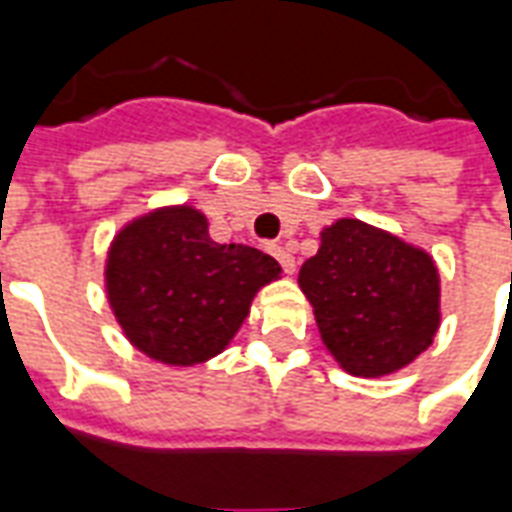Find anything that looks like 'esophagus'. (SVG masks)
Wrapping results in <instances>:
<instances>
[{
    "label": "esophagus",
    "mask_w": 512,
    "mask_h": 512,
    "mask_svg": "<svg viewBox=\"0 0 512 512\" xmlns=\"http://www.w3.org/2000/svg\"><path fill=\"white\" fill-rule=\"evenodd\" d=\"M271 255L277 257L279 266H282V271H285V274H293V271H296V257L290 255L288 246L274 244V246H271Z\"/></svg>",
    "instance_id": "1"
}]
</instances>
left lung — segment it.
I'll use <instances>...</instances> for the list:
<instances>
[{
    "label": "left lung",
    "mask_w": 512,
    "mask_h": 512,
    "mask_svg": "<svg viewBox=\"0 0 512 512\" xmlns=\"http://www.w3.org/2000/svg\"><path fill=\"white\" fill-rule=\"evenodd\" d=\"M323 345L345 373L389 376L439 332V271L428 252L359 219H337L299 271Z\"/></svg>",
    "instance_id": "left-lung-1"
}]
</instances>
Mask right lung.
I'll list each match as a JSON object with an SVG mask.
<instances>
[{"label": "right lung", "instance_id": "obj_1", "mask_svg": "<svg viewBox=\"0 0 512 512\" xmlns=\"http://www.w3.org/2000/svg\"><path fill=\"white\" fill-rule=\"evenodd\" d=\"M282 268L244 244H216L191 205L139 216L112 241L106 293L117 323L142 354L191 367L222 354L255 293Z\"/></svg>", "mask_w": 512, "mask_h": 512}]
</instances>
